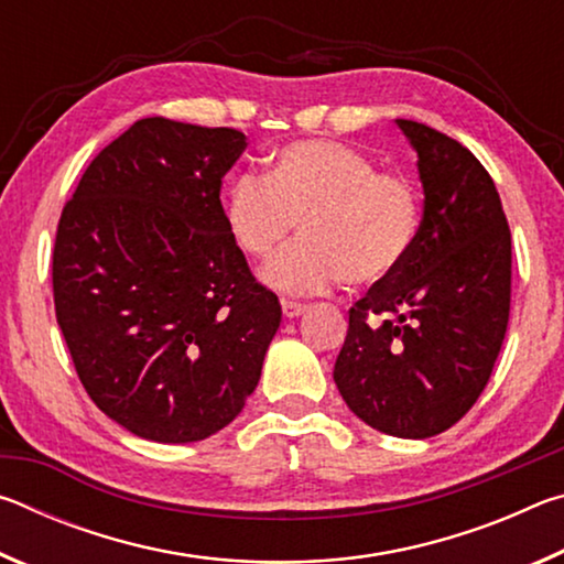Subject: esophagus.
<instances>
[{"instance_id":"1","label":"esophagus","mask_w":564,"mask_h":564,"mask_svg":"<svg viewBox=\"0 0 564 564\" xmlns=\"http://www.w3.org/2000/svg\"><path fill=\"white\" fill-rule=\"evenodd\" d=\"M281 308H283V316L285 318H299V316H303L305 311H308V305L305 303H299V301H281Z\"/></svg>"}]
</instances>
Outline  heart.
Instances as JSON below:
<instances>
[{"mask_svg": "<svg viewBox=\"0 0 564 564\" xmlns=\"http://www.w3.org/2000/svg\"><path fill=\"white\" fill-rule=\"evenodd\" d=\"M420 218L413 181L338 141L279 149L265 176H238L226 198L228 234L253 259L273 256L301 221V241L261 271L283 293L388 281L413 251Z\"/></svg>", "mask_w": 564, "mask_h": 564, "instance_id": "obj_1", "label": "heart"}]
</instances>
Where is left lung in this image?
<instances>
[{
	"mask_svg": "<svg viewBox=\"0 0 564 564\" xmlns=\"http://www.w3.org/2000/svg\"><path fill=\"white\" fill-rule=\"evenodd\" d=\"M395 123L417 154L423 221L400 271L350 308L333 380L362 423L423 441L488 386L510 318L512 251L480 161L425 123Z\"/></svg>",
	"mask_w": 564,
	"mask_h": 564,
	"instance_id": "left-lung-1",
	"label": "left lung"
}]
</instances>
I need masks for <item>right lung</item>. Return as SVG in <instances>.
Masks as SVG:
<instances>
[{"label": "right lung", "mask_w": 564, "mask_h": 564, "mask_svg": "<svg viewBox=\"0 0 564 564\" xmlns=\"http://www.w3.org/2000/svg\"><path fill=\"white\" fill-rule=\"evenodd\" d=\"M236 129L139 119L91 161L56 228V323L104 415L154 443L226 427L259 386L281 303L228 234Z\"/></svg>", "instance_id": "obj_1"}]
</instances>
